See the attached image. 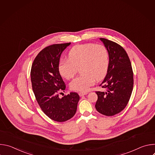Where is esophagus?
Wrapping results in <instances>:
<instances>
[{"instance_id": "1", "label": "esophagus", "mask_w": 155, "mask_h": 155, "mask_svg": "<svg viewBox=\"0 0 155 155\" xmlns=\"http://www.w3.org/2000/svg\"><path fill=\"white\" fill-rule=\"evenodd\" d=\"M87 94V92H80V93H78V94H79L80 96H83L86 95Z\"/></svg>"}]
</instances>
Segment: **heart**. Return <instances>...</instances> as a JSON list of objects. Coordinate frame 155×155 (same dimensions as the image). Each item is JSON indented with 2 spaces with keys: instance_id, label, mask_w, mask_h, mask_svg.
Wrapping results in <instances>:
<instances>
[{
  "instance_id": "1",
  "label": "heart",
  "mask_w": 155,
  "mask_h": 155,
  "mask_svg": "<svg viewBox=\"0 0 155 155\" xmlns=\"http://www.w3.org/2000/svg\"><path fill=\"white\" fill-rule=\"evenodd\" d=\"M109 64V54L107 48L102 45L85 43L72 47L68 53V59L61 58L58 62L61 75L67 80L75 75L80 67L81 74L70 83L71 89L78 91H86L94 83L107 73Z\"/></svg>"
}]
</instances>
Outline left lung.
I'll list each match as a JSON object with an SVG mask.
<instances>
[{
	"label": "left lung",
	"instance_id": "8db88e82",
	"mask_svg": "<svg viewBox=\"0 0 155 155\" xmlns=\"http://www.w3.org/2000/svg\"><path fill=\"white\" fill-rule=\"evenodd\" d=\"M100 40L109 54L107 75L100 84L105 91H96L97 111L106 116H113L126 107L133 89L134 78L130 59L124 49L106 38Z\"/></svg>",
	"mask_w": 155,
	"mask_h": 155
}]
</instances>
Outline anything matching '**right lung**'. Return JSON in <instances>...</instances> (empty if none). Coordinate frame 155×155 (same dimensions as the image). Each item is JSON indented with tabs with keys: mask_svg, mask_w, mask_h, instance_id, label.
<instances>
[{
	"mask_svg": "<svg viewBox=\"0 0 155 155\" xmlns=\"http://www.w3.org/2000/svg\"><path fill=\"white\" fill-rule=\"evenodd\" d=\"M71 43L54 44L43 49L35 58L31 71L32 90L42 111L51 120L64 122L76 113L80 96L71 93L62 98L59 91L65 84L58 71V62L63 51Z\"/></svg>",
	"mask_w": 155,
	"mask_h": 155,
	"instance_id": "right-lung-1",
	"label": "right lung"
}]
</instances>
